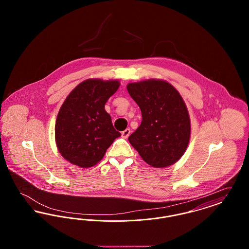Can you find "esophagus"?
<instances>
[{
    "label": "esophagus",
    "mask_w": 249,
    "mask_h": 249,
    "mask_svg": "<svg viewBox=\"0 0 249 249\" xmlns=\"http://www.w3.org/2000/svg\"><path fill=\"white\" fill-rule=\"evenodd\" d=\"M130 134V129H126L125 130H123L122 132H121V136L124 138V139H127L128 137H129V135Z\"/></svg>",
    "instance_id": "esophagus-1"
}]
</instances>
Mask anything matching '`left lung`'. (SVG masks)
<instances>
[{
	"label": "left lung",
	"instance_id": "obj_1",
	"mask_svg": "<svg viewBox=\"0 0 249 249\" xmlns=\"http://www.w3.org/2000/svg\"><path fill=\"white\" fill-rule=\"evenodd\" d=\"M138 105L142 122L129 137L142 160L154 168L175 164L186 152L190 138L187 106L177 89L162 79H146L127 85Z\"/></svg>",
	"mask_w": 249,
	"mask_h": 249
}]
</instances>
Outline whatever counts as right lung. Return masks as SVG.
<instances>
[{
    "mask_svg": "<svg viewBox=\"0 0 249 249\" xmlns=\"http://www.w3.org/2000/svg\"><path fill=\"white\" fill-rule=\"evenodd\" d=\"M119 86V80L86 79L71 90L59 108L55 141L60 155L71 164L81 168L96 165L121 135L114 129L105 109Z\"/></svg>",
    "mask_w": 249,
    "mask_h": 249,
    "instance_id": "1",
    "label": "right lung"
}]
</instances>
